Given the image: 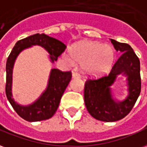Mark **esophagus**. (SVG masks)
Wrapping results in <instances>:
<instances>
[{"mask_svg": "<svg viewBox=\"0 0 147 147\" xmlns=\"http://www.w3.org/2000/svg\"><path fill=\"white\" fill-rule=\"evenodd\" d=\"M72 78H81V76L80 74L77 72H73L72 73Z\"/></svg>", "mask_w": 147, "mask_h": 147, "instance_id": "esophagus-1", "label": "esophagus"}]
</instances>
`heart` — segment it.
I'll use <instances>...</instances> for the list:
<instances>
[{
	"label": "heart",
	"mask_w": 147,
	"mask_h": 147,
	"mask_svg": "<svg viewBox=\"0 0 147 147\" xmlns=\"http://www.w3.org/2000/svg\"><path fill=\"white\" fill-rule=\"evenodd\" d=\"M69 65H81V69L91 77H99L107 72L113 65L115 53L109 45L96 41H82L69 49V55H63Z\"/></svg>",
	"instance_id": "b5f03b06"
}]
</instances>
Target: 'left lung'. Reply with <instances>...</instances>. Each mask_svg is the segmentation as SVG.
<instances>
[{
  "mask_svg": "<svg viewBox=\"0 0 147 147\" xmlns=\"http://www.w3.org/2000/svg\"><path fill=\"white\" fill-rule=\"evenodd\" d=\"M117 51L122 54L113 65L110 74L98 80H88L84 86V103L94 118L106 122L119 121L127 116L141 91L140 63L129 45L110 39ZM126 78L128 94L122 100L115 96L111 87L118 76Z\"/></svg>",
  "mask_w": 147,
  "mask_h": 147,
  "instance_id": "1",
  "label": "left lung"
}]
</instances>
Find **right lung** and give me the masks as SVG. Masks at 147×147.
<instances>
[{
  "label": "right lung",
  "instance_id": "right-lung-1",
  "mask_svg": "<svg viewBox=\"0 0 147 147\" xmlns=\"http://www.w3.org/2000/svg\"><path fill=\"white\" fill-rule=\"evenodd\" d=\"M36 45L42 47L48 51L51 63L57 60L58 57L66 48V45L58 39L45 34H37L17 41L7 58L6 63V96L16 112L22 118L30 122L47 120L54 115L72 77L70 72H62L58 69H51L46 88L35 101L28 105H22L17 102L12 93L14 65L17 57L23 50Z\"/></svg>",
  "mask_w": 147,
  "mask_h": 147
}]
</instances>
